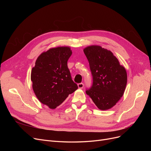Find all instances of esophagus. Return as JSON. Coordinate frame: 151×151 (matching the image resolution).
<instances>
[{
	"instance_id": "obj_1",
	"label": "esophagus",
	"mask_w": 151,
	"mask_h": 151,
	"mask_svg": "<svg viewBox=\"0 0 151 151\" xmlns=\"http://www.w3.org/2000/svg\"><path fill=\"white\" fill-rule=\"evenodd\" d=\"M77 86H78V88L79 89H83V87H84V84L83 83H79L77 84Z\"/></svg>"
}]
</instances>
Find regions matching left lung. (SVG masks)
Masks as SVG:
<instances>
[{"instance_id":"8db88e82","label":"left lung","mask_w":151,"mask_h":151,"mask_svg":"<svg viewBox=\"0 0 151 151\" xmlns=\"http://www.w3.org/2000/svg\"><path fill=\"white\" fill-rule=\"evenodd\" d=\"M89 61L93 83L86 91L99 109L113 107L123 96L127 83L125 67L109 50L99 45L84 49Z\"/></svg>"}]
</instances>
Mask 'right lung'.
<instances>
[{"instance_id":"right-lung-1","label":"right lung","mask_w":151,"mask_h":151,"mask_svg":"<svg viewBox=\"0 0 151 151\" xmlns=\"http://www.w3.org/2000/svg\"><path fill=\"white\" fill-rule=\"evenodd\" d=\"M72 52L69 47L52 48L41 53L31 73L34 93L39 101L55 109L78 89L67 67Z\"/></svg>"}]
</instances>
